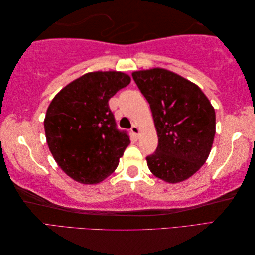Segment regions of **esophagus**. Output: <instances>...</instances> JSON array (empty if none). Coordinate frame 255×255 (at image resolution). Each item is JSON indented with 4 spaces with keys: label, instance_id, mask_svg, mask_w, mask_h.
I'll return each mask as SVG.
<instances>
[{
    "label": "esophagus",
    "instance_id": "esophagus-1",
    "mask_svg": "<svg viewBox=\"0 0 255 255\" xmlns=\"http://www.w3.org/2000/svg\"><path fill=\"white\" fill-rule=\"evenodd\" d=\"M131 132H132V134L134 137H138L139 136V133H140V130H139V128L136 126V125H132V127H131Z\"/></svg>",
    "mask_w": 255,
    "mask_h": 255
}]
</instances>
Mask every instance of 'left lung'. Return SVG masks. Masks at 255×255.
I'll return each mask as SVG.
<instances>
[{"mask_svg": "<svg viewBox=\"0 0 255 255\" xmlns=\"http://www.w3.org/2000/svg\"><path fill=\"white\" fill-rule=\"evenodd\" d=\"M152 112L158 147L147 163L156 177L178 183L195 174L207 160L216 133V114L196 84L169 70L132 73Z\"/></svg>", "mask_w": 255, "mask_h": 255, "instance_id": "obj_1", "label": "left lung"}]
</instances>
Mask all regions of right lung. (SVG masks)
Listing matches in <instances>:
<instances>
[{
    "mask_svg": "<svg viewBox=\"0 0 255 255\" xmlns=\"http://www.w3.org/2000/svg\"><path fill=\"white\" fill-rule=\"evenodd\" d=\"M130 83L117 71L86 73L59 92L48 107L45 132L58 165L74 181L96 184L115 171L130 140L119 130L108 101Z\"/></svg>",
    "mask_w": 255,
    "mask_h": 255,
    "instance_id": "add662e5",
    "label": "right lung"
}]
</instances>
